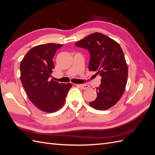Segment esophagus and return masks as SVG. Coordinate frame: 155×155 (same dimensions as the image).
I'll list each match as a JSON object with an SVG mask.
<instances>
[{"label": "esophagus", "instance_id": "34e87169", "mask_svg": "<svg viewBox=\"0 0 155 155\" xmlns=\"http://www.w3.org/2000/svg\"><path fill=\"white\" fill-rule=\"evenodd\" d=\"M77 86L78 87H80L81 89H86L89 87V85H87V84H78L77 85Z\"/></svg>", "mask_w": 155, "mask_h": 155}]
</instances>
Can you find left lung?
<instances>
[{"mask_svg":"<svg viewBox=\"0 0 155 155\" xmlns=\"http://www.w3.org/2000/svg\"><path fill=\"white\" fill-rule=\"evenodd\" d=\"M90 52L89 70L101 76L96 87L97 97L89 105L99 110H107L121 99L127 84L128 68L120 45L101 33H94L75 44Z\"/></svg>","mask_w":155,"mask_h":155,"instance_id":"left-lung-1","label":"left lung"}]
</instances>
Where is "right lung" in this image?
<instances>
[{"mask_svg":"<svg viewBox=\"0 0 155 155\" xmlns=\"http://www.w3.org/2000/svg\"><path fill=\"white\" fill-rule=\"evenodd\" d=\"M62 44L37 45L27 52L20 63V79L29 100L39 110L54 112L66 101L71 84L50 80L54 68L52 58Z\"/></svg>","mask_w":155,"mask_h":155,"instance_id":"obj_1","label":"right lung"}]
</instances>
